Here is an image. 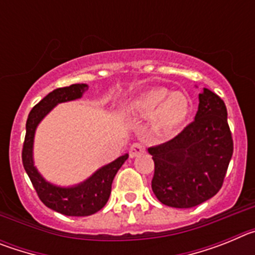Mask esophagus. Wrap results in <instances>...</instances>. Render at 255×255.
Masks as SVG:
<instances>
[{"label":"esophagus","mask_w":255,"mask_h":255,"mask_svg":"<svg viewBox=\"0 0 255 255\" xmlns=\"http://www.w3.org/2000/svg\"><path fill=\"white\" fill-rule=\"evenodd\" d=\"M144 152H145V147H144L143 144H140V143H134L131 147H130V150H129L130 157H131V158L143 154Z\"/></svg>","instance_id":"34e87169"}]
</instances>
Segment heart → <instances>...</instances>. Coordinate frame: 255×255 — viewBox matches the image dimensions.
<instances>
[{
  "mask_svg": "<svg viewBox=\"0 0 255 255\" xmlns=\"http://www.w3.org/2000/svg\"><path fill=\"white\" fill-rule=\"evenodd\" d=\"M129 110L139 117L152 116L157 129L173 131L190 116V100L182 92H168L163 87H153L141 92L130 102Z\"/></svg>",
  "mask_w": 255,
  "mask_h": 255,
  "instance_id": "obj_1",
  "label": "heart"
}]
</instances>
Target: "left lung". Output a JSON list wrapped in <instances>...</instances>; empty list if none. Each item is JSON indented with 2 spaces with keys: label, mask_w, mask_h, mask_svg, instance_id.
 Listing matches in <instances>:
<instances>
[{
  "label": "left lung",
  "mask_w": 255,
  "mask_h": 255,
  "mask_svg": "<svg viewBox=\"0 0 255 255\" xmlns=\"http://www.w3.org/2000/svg\"><path fill=\"white\" fill-rule=\"evenodd\" d=\"M148 152L154 161L152 190L162 204L191 208L215 197L234 152L225 102L204 88L195 120Z\"/></svg>",
  "instance_id": "obj_1"
}]
</instances>
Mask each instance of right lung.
<instances>
[{
	"label": "right lung",
	"instance_id": "1",
	"mask_svg": "<svg viewBox=\"0 0 255 255\" xmlns=\"http://www.w3.org/2000/svg\"><path fill=\"white\" fill-rule=\"evenodd\" d=\"M85 91H88L87 84H73L70 87L57 88L31 108L26 120V134L21 153L24 168L44 206L65 216L76 217L91 216L106 206L111 194L115 175L128 159L129 154L121 155L111 163L101 167L84 182L75 186L62 188L46 181L38 172L33 161V141L38 124L43 120V117L52 108L58 103L78 100Z\"/></svg>",
	"mask_w": 255,
	"mask_h": 255
}]
</instances>
